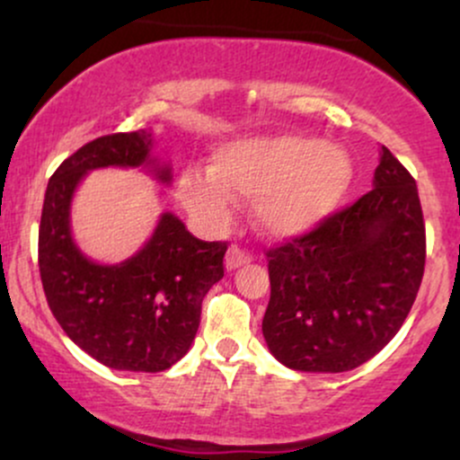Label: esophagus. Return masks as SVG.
<instances>
[{"label": "esophagus", "instance_id": "esophagus-1", "mask_svg": "<svg viewBox=\"0 0 460 460\" xmlns=\"http://www.w3.org/2000/svg\"><path fill=\"white\" fill-rule=\"evenodd\" d=\"M248 261H252V255L246 251V248L234 244L229 251H226V260H225L226 270H235V268L244 266Z\"/></svg>", "mask_w": 460, "mask_h": 460}]
</instances>
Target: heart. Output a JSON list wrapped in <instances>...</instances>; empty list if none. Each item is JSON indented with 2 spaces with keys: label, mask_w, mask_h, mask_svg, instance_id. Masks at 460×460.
Instances as JSON below:
<instances>
[{
  "label": "heart",
  "mask_w": 460,
  "mask_h": 460,
  "mask_svg": "<svg viewBox=\"0 0 460 460\" xmlns=\"http://www.w3.org/2000/svg\"><path fill=\"white\" fill-rule=\"evenodd\" d=\"M352 183L344 149L307 136H257L216 151L212 172L188 171L179 181L186 208L212 226L231 216V197L255 200L272 235H298L329 216Z\"/></svg>",
  "instance_id": "obj_1"
}]
</instances>
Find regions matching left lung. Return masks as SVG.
<instances>
[{
  "instance_id": "1",
  "label": "left lung",
  "mask_w": 460,
  "mask_h": 460,
  "mask_svg": "<svg viewBox=\"0 0 460 460\" xmlns=\"http://www.w3.org/2000/svg\"><path fill=\"white\" fill-rule=\"evenodd\" d=\"M266 255L261 331L272 355L300 372L358 367L394 340L424 277L415 179L383 146L367 194Z\"/></svg>"
}]
</instances>
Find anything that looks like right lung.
<instances>
[{
	"mask_svg": "<svg viewBox=\"0 0 460 460\" xmlns=\"http://www.w3.org/2000/svg\"><path fill=\"white\" fill-rule=\"evenodd\" d=\"M145 129L94 138L66 157L47 183L39 226V270L58 324L103 366L162 372L190 350L200 305L225 277L226 242H203L164 214L138 255L99 266L82 255L68 231V205L93 168L140 166L149 160ZM162 181L168 168H157Z\"/></svg>",
	"mask_w": 460,
	"mask_h": 460,
	"instance_id": "right-lung-1",
	"label": "right lung"
}]
</instances>
